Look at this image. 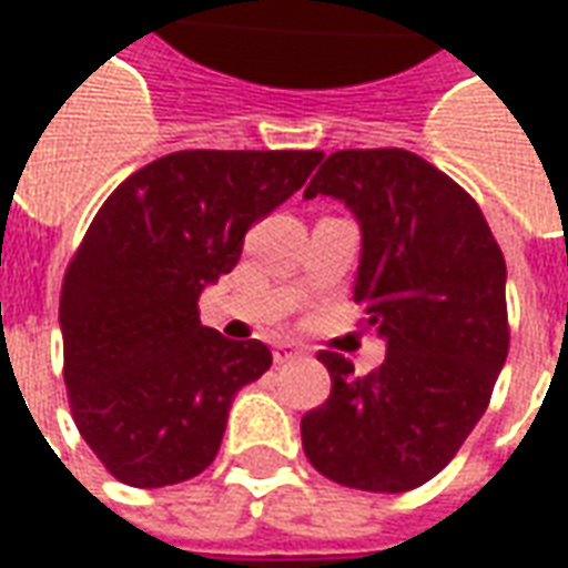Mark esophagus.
I'll return each instance as SVG.
<instances>
[{
    "label": "esophagus",
    "mask_w": 568,
    "mask_h": 568,
    "mask_svg": "<svg viewBox=\"0 0 568 568\" xmlns=\"http://www.w3.org/2000/svg\"><path fill=\"white\" fill-rule=\"evenodd\" d=\"M304 356V349L297 344H276L273 346V358H276V365H283V362H295V358Z\"/></svg>",
    "instance_id": "1"
}]
</instances>
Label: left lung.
<instances>
[{
  "instance_id": "8db88e82",
  "label": "left lung",
  "mask_w": 568,
  "mask_h": 568,
  "mask_svg": "<svg viewBox=\"0 0 568 568\" xmlns=\"http://www.w3.org/2000/svg\"><path fill=\"white\" fill-rule=\"evenodd\" d=\"M334 197L362 231L353 301L386 344L365 377L320 353L332 395L301 419L304 453L334 484L405 493L450 463L489 405L505 356V258L450 175L405 149L328 154L304 197Z\"/></svg>"
}]
</instances>
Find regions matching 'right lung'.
<instances>
[{"instance_id": "obj_1", "label": "right lung", "mask_w": 568, "mask_h": 568, "mask_svg": "<svg viewBox=\"0 0 568 568\" xmlns=\"http://www.w3.org/2000/svg\"><path fill=\"white\" fill-rule=\"evenodd\" d=\"M320 161L322 151H175L97 212L60 295L63 381L81 438L118 480L170 487L215 459L234 395L273 356L200 325L197 301Z\"/></svg>"}]
</instances>
